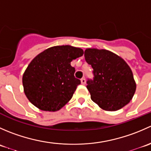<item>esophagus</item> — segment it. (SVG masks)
Instances as JSON below:
<instances>
[{"instance_id": "obj_1", "label": "esophagus", "mask_w": 151, "mask_h": 151, "mask_svg": "<svg viewBox=\"0 0 151 151\" xmlns=\"http://www.w3.org/2000/svg\"><path fill=\"white\" fill-rule=\"evenodd\" d=\"M85 83H86V80H85V77H83V78L81 79V83H82V84H83V85H85Z\"/></svg>"}]
</instances>
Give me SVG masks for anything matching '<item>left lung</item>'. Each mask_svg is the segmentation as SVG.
Returning <instances> with one entry per match:
<instances>
[{"label": "left lung", "instance_id": "8db88e82", "mask_svg": "<svg viewBox=\"0 0 151 151\" xmlns=\"http://www.w3.org/2000/svg\"><path fill=\"white\" fill-rule=\"evenodd\" d=\"M87 63L93 68L87 88L93 102L103 109L116 111L132 100L136 84L130 67L117 55L105 50L87 49Z\"/></svg>", "mask_w": 151, "mask_h": 151}]
</instances>
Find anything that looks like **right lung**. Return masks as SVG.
Wrapping results in <instances>:
<instances>
[{"mask_svg": "<svg viewBox=\"0 0 151 151\" xmlns=\"http://www.w3.org/2000/svg\"><path fill=\"white\" fill-rule=\"evenodd\" d=\"M83 53L82 49L63 45L50 47L38 55L22 77L29 101L45 111L54 112L63 107L81 83L74 77L75 68L71 62Z\"/></svg>", "mask_w": 151, "mask_h": 151, "instance_id": "1", "label": "right lung"}]
</instances>
